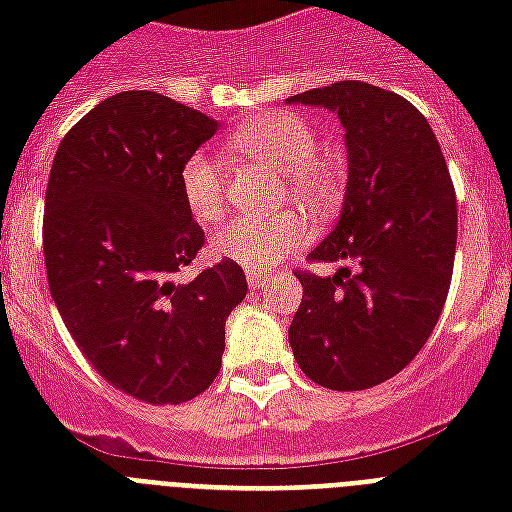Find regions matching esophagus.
I'll list each match as a JSON object with an SVG mask.
<instances>
[{
	"instance_id": "obj_1",
	"label": "esophagus",
	"mask_w": 512,
	"mask_h": 512,
	"mask_svg": "<svg viewBox=\"0 0 512 512\" xmlns=\"http://www.w3.org/2000/svg\"><path fill=\"white\" fill-rule=\"evenodd\" d=\"M265 279H268V273H263V271H247V284L252 289L263 287Z\"/></svg>"
}]
</instances>
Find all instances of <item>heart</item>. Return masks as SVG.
Here are the masks:
<instances>
[{"label":"heart","instance_id":"b5f03b06","mask_svg":"<svg viewBox=\"0 0 512 512\" xmlns=\"http://www.w3.org/2000/svg\"><path fill=\"white\" fill-rule=\"evenodd\" d=\"M319 132L305 116L273 111L249 119L228 138L233 154L257 159L281 170L284 196L311 212H329L340 199L342 177L337 164L319 151ZM185 207L199 223H217L225 212L223 164L207 154H193L180 170ZM308 241V223L297 212L273 217H236L209 241L212 255L252 271H268Z\"/></svg>","mask_w":512,"mask_h":512}]
</instances>
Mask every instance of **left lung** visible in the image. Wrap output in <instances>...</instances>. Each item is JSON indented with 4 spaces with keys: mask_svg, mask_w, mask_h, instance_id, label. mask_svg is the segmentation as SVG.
Here are the masks:
<instances>
[{
    "mask_svg": "<svg viewBox=\"0 0 512 512\" xmlns=\"http://www.w3.org/2000/svg\"><path fill=\"white\" fill-rule=\"evenodd\" d=\"M289 103L335 111L348 151L340 220L308 260L356 265L297 273L303 303L289 345L308 380L374 388L420 353L446 303L457 249L452 177L428 119L396 92L348 79Z\"/></svg>",
    "mask_w": 512,
    "mask_h": 512,
    "instance_id": "left-lung-1",
    "label": "left lung"
}]
</instances>
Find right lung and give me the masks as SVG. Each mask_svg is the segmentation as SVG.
Here are the masks:
<instances>
[{"label":"right lung","instance_id":"obj_1","mask_svg":"<svg viewBox=\"0 0 512 512\" xmlns=\"http://www.w3.org/2000/svg\"><path fill=\"white\" fill-rule=\"evenodd\" d=\"M215 132L212 116L167 95L116 92L52 162L42 236L52 300L100 377L146 404H183L212 385L225 319L247 297L228 260L175 281L204 247L180 170Z\"/></svg>","mask_w":512,"mask_h":512}]
</instances>
